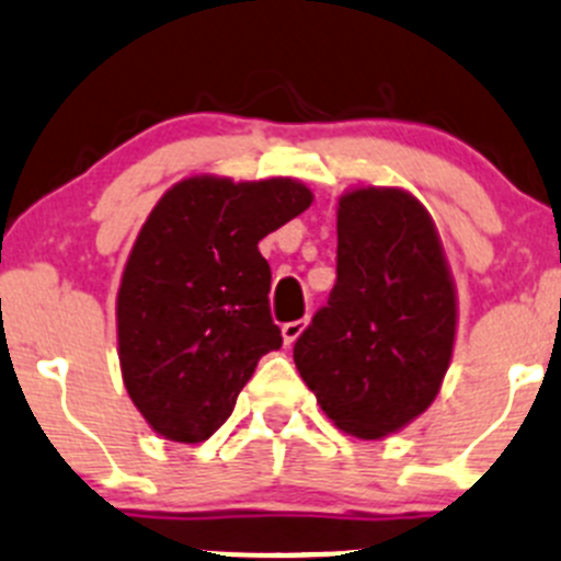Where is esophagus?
<instances>
[{"instance_id": "1", "label": "esophagus", "mask_w": 561, "mask_h": 561, "mask_svg": "<svg viewBox=\"0 0 561 561\" xmlns=\"http://www.w3.org/2000/svg\"><path fill=\"white\" fill-rule=\"evenodd\" d=\"M307 323H309V320L301 318V320H290V323L282 325V340H285V345H293V342H296L298 336L304 334Z\"/></svg>"}]
</instances>
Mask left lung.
<instances>
[{
	"label": "left lung",
	"mask_w": 561,
	"mask_h": 561,
	"mask_svg": "<svg viewBox=\"0 0 561 561\" xmlns=\"http://www.w3.org/2000/svg\"><path fill=\"white\" fill-rule=\"evenodd\" d=\"M458 293L442 236L413 194L356 186L336 208V285L293 347L340 431L378 442L436 400L453 362Z\"/></svg>",
	"instance_id": "1"
}]
</instances>
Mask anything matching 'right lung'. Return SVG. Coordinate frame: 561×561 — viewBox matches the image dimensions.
I'll return each instance as SVG.
<instances>
[{"label": "right lung", "instance_id": "obj_1", "mask_svg": "<svg viewBox=\"0 0 561 561\" xmlns=\"http://www.w3.org/2000/svg\"><path fill=\"white\" fill-rule=\"evenodd\" d=\"M312 205L293 178L175 183L136 236L117 290V353L136 411L159 436H214L268 351L271 268L257 243Z\"/></svg>", "mask_w": 561, "mask_h": 561}]
</instances>
